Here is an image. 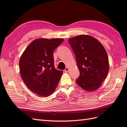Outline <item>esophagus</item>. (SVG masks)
<instances>
[{
	"label": "esophagus",
	"instance_id": "1",
	"mask_svg": "<svg viewBox=\"0 0 127 127\" xmlns=\"http://www.w3.org/2000/svg\"><path fill=\"white\" fill-rule=\"evenodd\" d=\"M64 71L65 72H66V73H67V72H68V71H69V68L68 67H66V68H65V69L64 70Z\"/></svg>",
	"mask_w": 127,
	"mask_h": 127
}]
</instances>
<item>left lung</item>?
<instances>
[{"label": "left lung", "instance_id": "1", "mask_svg": "<svg viewBox=\"0 0 127 127\" xmlns=\"http://www.w3.org/2000/svg\"><path fill=\"white\" fill-rule=\"evenodd\" d=\"M68 41L80 73L76 83L86 91H95L101 86L109 72L106 49L99 41L88 35L73 37Z\"/></svg>", "mask_w": 127, "mask_h": 127}]
</instances>
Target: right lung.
Returning <instances> with one entry per match:
<instances>
[{
	"mask_svg": "<svg viewBox=\"0 0 127 127\" xmlns=\"http://www.w3.org/2000/svg\"><path fill=\"white\" fill-rule=\"evenodd\" d=\"M63 38L37 39L27 46L19 61L20 74L27 87L46 97L56 89L63 72L55 69L53 51Z\"/></svg>",
	"mask_w": 127,
	"mask_h": 127,
	"instance_id": "1",
	"label": "right lung"
}]
</instances>
